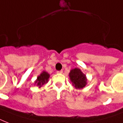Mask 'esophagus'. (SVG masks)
Masks as SVG:
<instances>
[{
  "instance_id": "1",
  "label": "esophagus",
  "mask_w": 123,
  "mask_h": 123,
  "mask_svg": "<svg viewBox=\"0 0 123 123\" xmlns=\"http://www.w3.org/2000/svg\"><path fill=\"white\" fill-rule=\"evenodd\" d=\"M63 71L62 70H59V71H57V73L58 74H62Z\"/></svg>"
}]
</instances>
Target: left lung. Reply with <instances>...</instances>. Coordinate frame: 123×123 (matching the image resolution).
Instances as JSON below:
<instances>
[{"label":"left lung","mask_w":123,"mask_h":123,"mask_svg":"<svg viewBox=\"0 0 123 123\" xmlns=\"http://www.w3.org/2000/svg\"><path fill=\"white\" fill-rule=\"evenodd\" d=\"M69 78L72 85L76 89L83 88L87 84L86 75L78 68H74L70 70Z\"/></svg>","instance_id":"left-lung-1"}]
</instances>
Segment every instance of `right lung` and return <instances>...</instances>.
I'll use <instances>...</instances> for the list:
<instances>
[{
	"instance_id": "add662e5",
	"label": "right lung",
	"mask_w": 123,
	"mask_h": 123,
	"mask_svg": "<svg viewBox=\"0 0 123 123\" xmlns=\"http://www.w3.org/2000/svg\"><path fill=\"white\" fill-rule=\"evenodd\" d=\"M50 78V74L46 71H42L41 74L37 77V79L35 81V85H36L37 86H39L40 88L45 83H47L49 81V79Z\"/></svg>"
}]
</instances>
